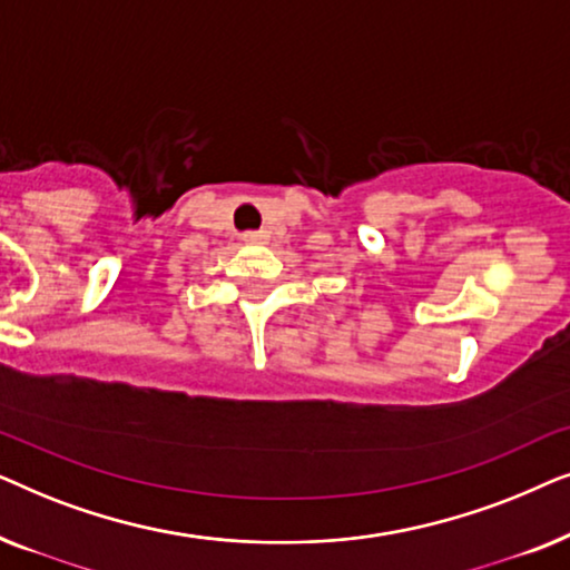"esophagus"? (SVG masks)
Segmentation results:
<instances>
[{
	"instance_id": "esophagus-1",
	"label": "esophagus",
	"mask_w": 570,
	"mask_h": 570,
	"mask_svg": "<svg viewBox=\"0 0 570 570\" xmlns=\"http://www.w3.org/2000/svg\"><path fill=\"white\" fill-rule=\"evenodd\" d=\"M244 238H246V240H252V244H256V240H262L259 233H244Z\"/></svg>"
}]
</instances>
